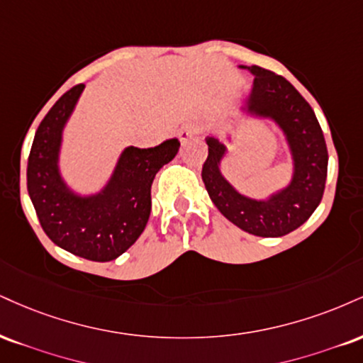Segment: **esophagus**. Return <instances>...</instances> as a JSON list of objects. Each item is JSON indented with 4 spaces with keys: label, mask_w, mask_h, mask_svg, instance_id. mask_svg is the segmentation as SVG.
<instances>
[{
    "label": "esophagus",
    "mask_w": 363,
    "mask_h": 363,
    "mask_svg": "<svg viewBox=\"0 0 363 363\" xmlns=\"http://www.w3.org/2000/svg\"><path fill=\"white\" fill-rule=\"evenodd\" d=\"M201 132V126L196 125V123H189L186 126H182L181 132H179V138L182 140V142H187L189 138L196 137V135H199Z\"/></svg>",
    "instance_id": "1"
}]
</instances>
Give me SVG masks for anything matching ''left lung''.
<instances>
[{"label":"left lung","mask_w":363,"mask_h":363,"mask_svg":"<svg viewBox=\"0 0 363 363\" xmlns=\"http://www.w3.org/2000/svg\"><path fill=\"white\" fill-rule=\"evenodd\" d=\"M253 76L250 94L240 108L247 115L272 120L286 137L292 160L289 184L265 199L242 194L221 174L228 148L206 137L208 159L203 182L215 206L231 223L257 237H284L299 228L321 203L328 172V150L321 126L309 103L282 76L259 65H240Z\"/></svg>","instance_id":"obj_1"}]
</instances>
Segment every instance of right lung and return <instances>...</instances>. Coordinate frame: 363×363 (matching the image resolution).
<instances>
[{"label":"right lung","instance_id":"obj_1","mask_svg":"<svg viewBox=\"0 0 363 363\" xmlns=\"http://www.w3.org/2000/svg\"><path fill=\"white\" fill-rule=\"evenodd\" d=\"M84 84L64 93L38 125L28 157L27 187L38 221L57 247L94 262L125 253L145 230L155 174L177 155V138L152 148L126 147L101 191L79 194L67 186L59 160L62 135Z\"/></svg>","mask_w":363,"mask_h":363}]
</instances>
